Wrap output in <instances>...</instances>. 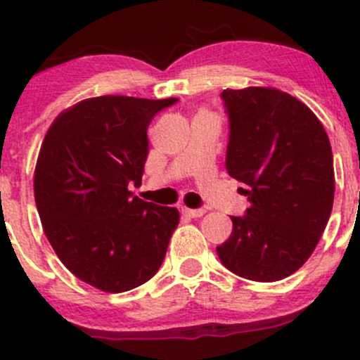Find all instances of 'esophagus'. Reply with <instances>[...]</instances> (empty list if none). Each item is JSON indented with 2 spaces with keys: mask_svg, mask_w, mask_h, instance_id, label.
<instances>
[{
  "mask_svg": "<svg viewBox=\"0 0 360 360\" xmlns=\"http://www.w3.org/2000/svg\"><path fill=\"white\" fill-rule=\"evenodd\" d=\"M181 212L188 217H202L203 214H205V210L203 209H188V207H183V209H181Z\"/></svg>",
  "mask_w": 360,
  "mask_h": 360,
  "instance_id": "1",
  "label": "esophagus"
}]
</instances>
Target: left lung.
<instances>
[{"mask_svg":"<svg viewBox=\"0 0 360 360\" xmlns=\"http://www.w3.org/2000/svg\"><path fill=\"white\" fill-rule=\"evenodd\" d=\"M221 99L230 120L226 170L250 205L231 216L217 256L238 277L281 281L311 256L331 216V143L317 116L277 89H226Z\"/></svg>","mask_w":360,"mask_h":360,"instance_id":"8db88e82","label":"left lung"}]
</instances>
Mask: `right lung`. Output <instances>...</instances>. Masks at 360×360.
I'll return each instance as SVG.
<instances>
[{"label":"right lung","instance_id":"add662e5","mask_svg":"<svg viewBox=\"0 0 360 360\" xmlns=\"http://www.w3.org/2000/svg\"><path fill=\"white\" fill-rule=\"evenodd\" d=\"M170 99L103 96L60 112L34 170L43 231L72 275L106 292L150 281L179 210L134 197L148 158V127Z\"/></svg>","mask_w":360,"mask_h":360}]
</instances>
